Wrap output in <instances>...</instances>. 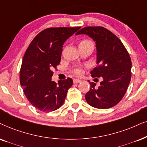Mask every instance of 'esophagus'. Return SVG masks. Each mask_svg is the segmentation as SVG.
Masks as SVG:
<instances>
[{
  "label": "esophagus",
  "mask_w": 147,
  "mask_h": 147,
  "mask_svg": "<svg viewBox=\"0 0 147 147\" xmlns=\"http://www.w3.org/2000/svg\"><path fill=\"white\" fill-rule=\"evenodd\" d=\"M81 81V80L80 79H73V83H79Z\"/></svg>",
  "instance_id": "1"
}]
</instances>
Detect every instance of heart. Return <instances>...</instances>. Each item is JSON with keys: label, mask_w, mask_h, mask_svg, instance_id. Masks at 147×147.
Returning <instances> with one entry per match:
<instances>
[{"label": "heart", "mask_w": 147, "mask_h": 147, "mask_svg": "<svg viewBox=\"0 0 147 147\" xmlns=\"http://www.w3.org/2000/svg\"><path fill=\"white\" fill-rule=\"evenodd\" d=\"M90 42V40H82V41H81V42H80L79 44H81V43H84V42ZM74 72H75V74H79L80 73V70H78V69H76V70H74Z\"/></svg>", "instance_id": "obj_1"}]
</instances>
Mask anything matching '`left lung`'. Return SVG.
<instances>
[{
    "label": "left lung",
    "mask_w": 147,
    "mask_h": 147,
    "mask_svg": "<svg viewBox=\"0 0 147 147\" xmlns=\"http://www.w3.org/2000/svg\"><path fill=\"white\" fill-rule=\"evenodd\" d=\"M86 34L96 42L97 64L92 71V77H102L100 86L90 83L85 100L90 106L107 109L119 102L125 95L131 80L130 56L119 38L101 26H87L76 34Z\"/></svg>",
    "instance_id": "obj_1"
}]
</instances>
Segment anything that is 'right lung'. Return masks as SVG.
I'll use <instances>...</instances> for the list:
<instances>
[{
    "label": "right lung",
    "mask_w": 147,
    "mask_h": 147,
    "mask_svg": "<svg viewBox=\"0 0 147 147\" xmlns=\"http://www.w3.org/2000/svg\"><path fill=\"white\" fill-rule=\"evenodd\" d=\"M80 28L45 29L28 47L20 69V84L30 103L38 110L50 112L64 104L73 81L68 78L59 81L57 84L51 81L53 70L60 62L64 42Z\"/></svg>",
    "instance_id": "1"
}]
</instances>
